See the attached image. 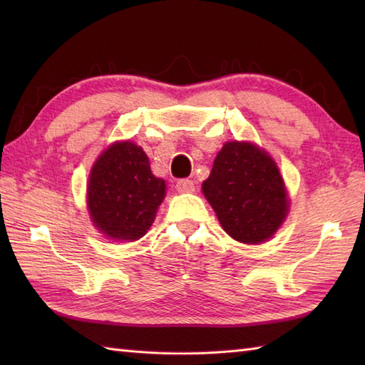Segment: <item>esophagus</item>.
Returning <instances> with one entry per match:
<instances>
[{
  "mask_svg": "<svg viewBox=\"0 0 365 365\" xmlns=\"http://www.w3.org/2000/svg\"><path fill=\"white\" fill-rule=\"evenodd\" d=\"M175 188L180 192H191V191H195V182L190 180V178H180V180L177 182Z\"/></svg>",
  "mask_w": 365,
  "mask_h": 365,
  "instance_id": "1",
  "label": "esophagus"
}]
</instances>
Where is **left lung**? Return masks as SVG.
Returning <instances> with one entry per match:
<instances>
[{
  "instance_id": "left-lung-1",
  "label": "left lung",
  "mask_w": 365,
  "mask_h": 365,
  "mask_svg": "<svg viewBox=\"0 0 365 365\" xmlns=\"http://www.w3.org/2000/svg\"><path fill=\"white\" fill-rule=\"evenodd\" d=\"M202 191L222 229L242 243H262L281 226L289 202L276 163L247 143H226Z\"/></svg>"
}]
</instances>
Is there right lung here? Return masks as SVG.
<instances>
[{
	"label": "right lung",
	"mask_w": 365,
	"mask_h": 365,
	"mask_svg": "<svg viewBox=\"0 0 365 365\" xmlns=\"http://www.w3.org/2000/svg\"><path fill=\"white\" fill-rule=\"evenodd\" d=\"M166 192L141 147L115 143L97 160L88 185L89 212L98 230L114 240L141 238Z\"/></svg>",
	"instance_id": "right-lung-1"
}]
</instances>
